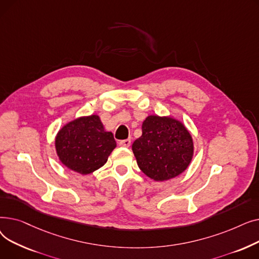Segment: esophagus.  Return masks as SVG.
I'll list each match as a JSON object with an SVG mask.
<instances>
[{
    "label": "esophagus",
    "mask_w": 259,
    "mask_h": 259,
    "mask_svg": "<svg viewBox=\"0 0 259 259\" xmlns=\"http://www.w3.org/2000/svg\"><path fill=\"white\" fill-rule=\"evenodd\" d=\"M130 144H131L130 140H122V141L118 142V145L121 146V147H129Z\"/></svg>",
    "instance_id": "34e87169"
}]
</instances>
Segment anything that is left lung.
I'll list each match as a JSON object with an SVG mask.
<instances>
[{"mask_svg": "<svg viewBox=\"0 0 259 259\" xmlns=\"http://www.w3.org/2000/svg\"><path fill=\"white\" fill-rule=\"evenodd\" d=\"M132 150L148 178L162 182L187 169L193 156V142L179 120L150 115L144 120L142 137L134 141Z\"/></svg>", "mask_w": 259, "mask_h": 259, "instance_id": "obj_1", "label": "left lung"}]
</instances>
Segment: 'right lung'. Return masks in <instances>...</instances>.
<instances>
[{"label": "right lung", "mask_w": 259, "mask_h": 259, "mask_svg": "<svg viewBox=\"0 0 259 259\" xmlns=\"http://www.w3.org/2000/svg\"><path fill=\"white\" fill-rule=\"evenodd\" d=\"M115 147L113 134L105 131L98 115L70 121L56 139L60 160L67 168L83 175L104 166Z\"/></svg>", "instance_id": "add662e5"}]
</instances>
